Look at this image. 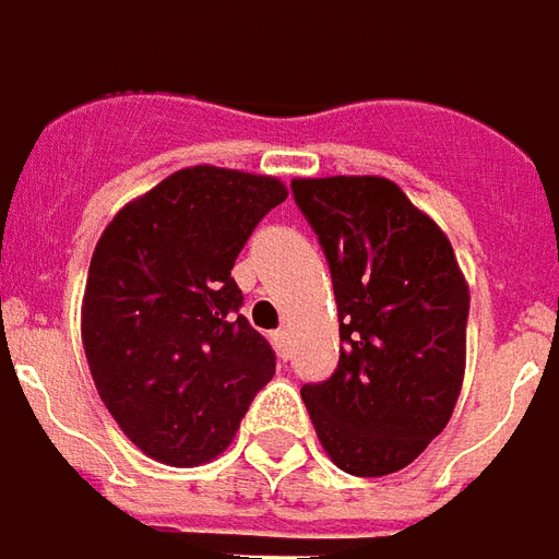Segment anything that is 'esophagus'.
Listing matches in <instances>:
<instances>
[{"label": "esophagus", "mask_w": 559, "mask_h": 559, "mask_svg": "<svg viewBox=\"0 0 559 559\" xmlns=\"http://www.w3.org/2000/svg\"><path fill=\"white\" fill-rule=\"evenodd\" d=\"M271 340H274L276 352L283 354V357H288V340H292V333H288V330H276Z\"/></svg>", "instance_id": "obj_1"}]
</instances>
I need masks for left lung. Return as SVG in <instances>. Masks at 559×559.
I'll return each instance as SVG.
<instances>
[{
  "instance_id": "8db88e82",
  "label": "left lung",
  "mask_w": 559,
  "mask_h": 559,
  "mask_svg": "<svg viewBox=\"0 0 559 559\" xmlns=\"http://www.w3.org/2000/svg\"><path fill=\"white\" fill-rule=\"evenodd\" d=\"M292 193L328 255L342 340L336 372L300 396L336 467L396 474L447 429L462 393V267L441 226L390 178H295Z\"/></svg>"
}]
</instances>
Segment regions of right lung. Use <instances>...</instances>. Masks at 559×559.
Instances as JSON below:
<instances>
[{"label":"right lung","mask_w":559,"mask_h":559,"mask_svg":"<svg viewBox=\"0 0 559 559\" xmlns=\"http://www.w3.org/2000/svg\"><path fill=\"white\" fill-rule=\"evenodd\" d=\"M271 175L187 166L118 211L88 264L83 348L100 402L148 459H217L276 372L231 267L285 202Z\"/></svg>","instance_id":"right-lung-1"}]
</instances>
